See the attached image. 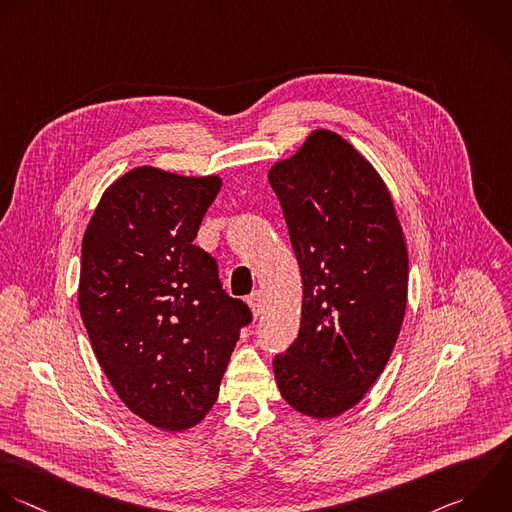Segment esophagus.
<instances>
[{"mask_svg": "<svg viewBox=\"0 0 512 512\" xmlns=\"http://www.w3.org/2000/svg\"><path fill=\"white\" fill-rule=\"evenodd\" d=\"M247 303H249V307H251V311H253L255 317H259V315L263 313V293H261V291L251 293V295L247 297Z\"/></svg>", "mask_w": 512, "mask_h": 512, "instance_id": "esophagus-1", "label": "esophagus"}]
</instances>
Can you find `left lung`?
<instances>
[{"label":"left lung","instance_id":"8db88e82","mask_svg":"<svg viewBox=\"0 0 512 512\" xmlns=\"http://www.w3.org/2000/svg\"><path fill=\"white\" fill-rule=\"evenodd\" d=\"M269 183L303 279L299 335L273 359L275 381L301 415L333 419L365 397L395 349L407 243L385 181L335 131L315 129Z\"/></svg>","mask_w":512,"mask_h":512}]
</instances>
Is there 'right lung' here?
Here are the masks:
<instances>
[{
	"label": "right lung",
	"mask_w": 512,
	"mask_h": 512,
	"mask_svg": "<svg viewBox=\"0 0 512 512\" xmlns=\"http://www.w3.org/2000/svg\"><path fill=\"white\" fill-rule=\"evenodd\" d=\"M221 177L135 167L101 195L81 243L79 313L125 407L177 433L203 421L251 311L193 245Z\"/></svg>",
	"instance_id": "obj_1"
}]
</instances>
